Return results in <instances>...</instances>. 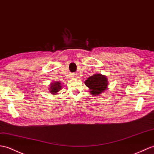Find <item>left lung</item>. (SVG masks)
Wrapping results in <instances>:
<instances>
[{
  "mask_svg": "<svg viewBox=\"0 0 154 154\" xmlns=\"http://www.w3.org/2000/svg\"><path fill=\"white\" fill-rule=\"evenodd\" d=\"M85 84L90 89L91 94L98 96L104 92L108 88V81L106 76L96 73L89 77L87 80L85 81Z\"/></svg>",
  "mask_w": 154,
  "mask_h": 154,
  "instance_id": "8db88e82",
  "label": "left lung"
}]
</instances>
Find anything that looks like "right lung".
Masks as SVG:
<instances>
[{
    "label": "right lung",
    "mask_w": 154,
    "mask_h": 154,
    "mask_svg": "<svg viewBox=\"0 0 154 154\" xmlns=\"http://www.w3.org/2000/svg\"><path fill=\"white\" fill-rule=\"evenodd\" d=\"M61 89H62V85L60 82H55L50 85L49 91L52 94H57V92H58Z\"/></svg>",
    "instance_id": "add662e5"
}]
</instances>
